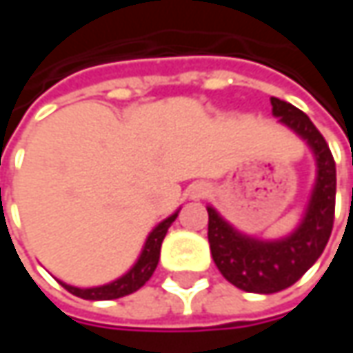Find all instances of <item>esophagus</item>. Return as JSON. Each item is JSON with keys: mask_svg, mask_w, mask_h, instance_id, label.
I'll return each instance as SVG.
<instances>
[{"mask_svg": "<svg viewBox=\"0 0 353 353\" xmlns=\"http://www.w3.org/2000/svg\"><path fill=\"white\" fill-rule=\"evenodd\" d=\"M206 194H208V186H206V184H192V188H190V198H192V200H200V198H204Z\"/></svg>", "mask_w": 353, "mask_h": 353, "instance_id": "esophagus-1", "label": "esophagus"}]
</instances>
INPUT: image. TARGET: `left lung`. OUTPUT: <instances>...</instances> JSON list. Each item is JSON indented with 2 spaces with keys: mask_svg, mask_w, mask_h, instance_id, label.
Segmentation results:
<instances>
[{
  "mask_svg": "<svg viewBox=\"0 0 353 353\" xmlns=\"http://www.w3.org/2000/svg\"><path fill=\"white\" fill-rule=\"evenodd\" d=\"M273 116L305 139L316 161V181L296 230L281 239L245 236L208 206L212 259L232 285L245 292L271 294L294 285L326 248L334 224L336 163L314 123L292 103L271 98Z\"/></svg>",
  "mask_w": 353,
  "mask_h": 353,
  "instance_id": "8db88e82",
  "label": "left lung"
}]
</instances>
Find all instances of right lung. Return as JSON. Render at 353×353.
<instances>
[{"label": "right lung", "instance_id": "obj_1", "mask_svg": "<svg viewBox=\"0 0 353 353\" xmlns=\"http://www.w3.org/2000/svg\"><path fill=\"white\" fill-rule=\"evenodd\" d=\"M176 216H179V210L170 214L169 218H165L163 222H159L153 228V232L145 239V245H143L137 261L133 263V267L129 269L125 275H121V277L108 283V285L90 287V289H80V287H72V285H66V283H61V285L68 292H72L80 299H86V301H114V299H121L125 294L139 291L143 285L151 279V275L155 273L159 257H161V243L167 236L170 224L176 220Z\"/></svg>", "mask_w": 353, "mask_h": 353}]
</instances>
